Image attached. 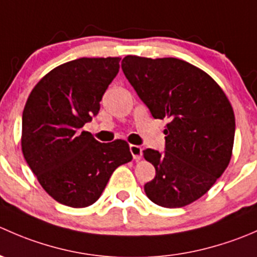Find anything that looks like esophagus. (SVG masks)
<instances>
[{
    "label": "esophagus",
    "instance_id": "34e87169",
    "mask_svg": "<svg viewBox=\"0 0 257 257\" xmlns=\"http://www.w3.org/2000/svg\"><path fill=\"white\" fill-rule=\"evenodd\" d=\"M131 153L132 155H133V158L136 160H141L142 159V155H143V149H142V147H139V145H131Z\"/></svg>",
    "mask_w": 257,
    "mask_h": 257
}]
</instances>
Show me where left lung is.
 <instances>
[{
	"mask_svg": "<svg viewBox=\"0 0 257 257\" xmlns=\"http://www.w3.org/2000/svg\"><path fill=\"white\" fill-rule=\"evenodd\" d=\"M121 69L152 115L169 119L165 152H143L155 168L145 194L164 208L194 203L231 159L235 115L226 94L208 73L178 58L126 56Z\"/></svg>",
	"mask_w": 257,
	"mask_h": 257,
	"instance_id": "left-lung-1",
	"label": "left lung"
}]
</instances>
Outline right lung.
Segmentation results:
<instances>
[{"instance_id":"obj_1","label":"right lung","mask_w":257,"mask_h":257,"mask_svg":"<svg viewBox=\"0 0 257 257\" xmlns=\"http://www.w3.org/2000/svg\"><path fill=\"white\" fill-rule=\"evenodd\" d=\"M119 61L83 57L67 62L28 95L22 114L23 157L48 195L63 205H92L114 170L133 159L125 141L99 143L82 129L99 112Z\"/></svg>"}]
</instances>
